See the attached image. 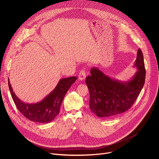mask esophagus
Segmentation results:
<instances>
[{
	"label": "esophagus",
	"mask_w": 159,
	"mask_h": 159,
	"mask_svg": "<svg viewBox=\"0 0 159 159\" xmlns=\"http://www.w3.org/2000/svg\"><path fill=\"white\" fill-rule=\"evenodd\" d=\"M85 77H86V72H85V70L83 69V70H81L79 73V78L80 80H84L85 79Z\"/></svg>",
	"instance_id": "1"
}]
</instances>
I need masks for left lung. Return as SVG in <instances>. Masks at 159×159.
I'll return each mask as SVG.
<instances>
[{
    "label": "left lung",
    "instance_id": "left-lung-1",
    "mask_svg": "<svg viewBox=\"0 0 159 159\" xmlns=\"http://www.w3.org/2000/svg\"><path fill=\"white\" fill-rule=\"evenodd\" d=\"M134 66L138 69L133 78L122 82L107 77L97 68L90 70L86 77L90 101L89 107L98 117L110 119L128 110L140 94L145 84V69L140 48Z\"/></svg>",
    "mask_w": 159,
    "mask_h": 159
}]
</instances>
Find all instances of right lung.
I'll list each match as a JSON object with an SVG mask.
<instances>
[{
    "mask_svg": "<svg viewBox=\"0 0 159 159\" xmlns=\"http://www.w3.org/2000/svg\"><path fill=\"white\" fill-rule=\"evenodd\" d=\"M76 80V77L61 79L49 95L41 102L35 104H28L21 101L13 92L9 79L8 84L12 99L22 115L34 122L48 123L58 115L64 96Z\"/></svg>",
    "mask_w": 159,
    "mask_h": 159,
    "instance_id": "obj_1",
    "label": "right lung"
}]
</instances>
